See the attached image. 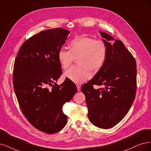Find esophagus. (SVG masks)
<instances>
[{"label": "esophagus", "mask_w": 151, "mask_h": 151, "mask_svg": "<svg viewBox=\"0 0 151 151\" xmlns=\"http://www.w3.org/2000/svg\"><path fill=\"white\" fill-rule=\"evenodd\" d=\"M76 88H77V91H81V86H80V85H76Z\"/></svg>", "instance_id": "1"}]
</instances>
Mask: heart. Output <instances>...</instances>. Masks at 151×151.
I'll list each match as a JSON object with an SVG mask.
<instances>
[{"instance_id": "1", "label": "heart", "mask_w": 151, "mask_h": 151, "mask_svg": "<svg viewBox=\"0 0 151 151\" xmlns=\"http://www.w3.org/2000/svg\"><path fill=\"white\" fill-rule=\"evenodd\" d=\"M70 50L61 48L58 53L59 63L66 69L77 59L78 65L72 66L65 73V76L76 84H81L91 78V70L101 69L107 55V47L102 40L84 36L75 38L70 43Z\"/></svg>"}]
</instances>
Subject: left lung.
Returning a JSON list of instances; mask_svg holds the SVG:
<instances>
[{
  "mask_svg": "<svg viewBox=\"0 0 151 151\" xmlns=\"http://www.w3.org/2000/svg\"><path fill=\"white\" fill-rule=\"evenodd\" d=\"M107 47L105 62L81 90L86 97L88 118L95 126L109 129L123 119L134 101L137 83L136 62L124 43L99 32ZM111 40H115L113 43ZM94 84L103 86L96 90Z\"/></svg>",
  "mask_w": 151,
  "mask_h": 151,
  "instance_id": "8db88e82",
  "label": "left lung"
}]
</instances>
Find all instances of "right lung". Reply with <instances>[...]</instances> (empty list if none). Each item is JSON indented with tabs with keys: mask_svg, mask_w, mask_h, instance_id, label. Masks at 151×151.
Masks as SVG:
<instances>
[{
	"mask_svg": "<svg viewBox=\"0 0 151 151\" xmlns=\"http://www.w3.org/2000/svg\"><path fill=\"white\" fill-rule=\"evenodd\" d=\"M69 33L61 28L40 32L22 44L14 63V89L22 112L33 127L47 134L65 127L63 106L77 91L70 80L56 83L62 73L58 53Z\"/></svg>",
	"mask_w": 151,
	"mask_h": 151,
	"instance_id": "1",
	"label": "right lung"
}]
</instances>
